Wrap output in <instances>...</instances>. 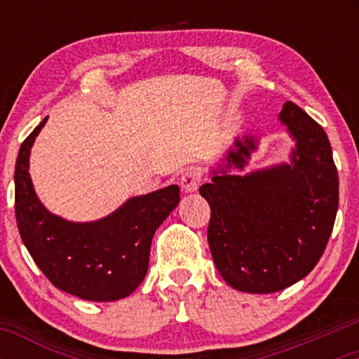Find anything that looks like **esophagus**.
Masks as SVG:
<instances>
[{
    "label": "esophagus",
    "instance_id": "esophagus-1",
    "mask_svg": "<svg viewBox=\"0 0 359 359\" xmlns=\"http://www.w3.org/2000/svg\"><path fill=\"white\" fill-rule=\"evenodd\" d=\"M201 183V173L196 168H189L186 170L183 176H181V189L184 193H194L198 191Z\"/></svg>",
    "mask_w": 359,
    "mask_h": 359
}]
</instances>
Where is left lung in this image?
I'll use <instances>...</instances> for the list:
<instances>
[{
	"instance_id": "obj_1",
	"label": "left lung",
	"mask_w": 359,
	"mask_h": 359,
	"mask_svg": "<svg viewBox=\"0 0 359 359\" xmlns=\"http://www.w3.org/2000/svg\"><path fill=\"white\" fill-rule=\"evenodd\" d=\"M279 121L296 142L289 163L245 175L258 139H235L212 181L199 188L210 205L208 242L233 289L271 294L301 281L325 252L338 210V173L325 130L284 102Z\"/></svg>"
}]
</instances>
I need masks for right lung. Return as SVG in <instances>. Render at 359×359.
<instances>
[{
    "label": "right lung",
    "instance_id": "1",
    "mask_svg": "<svg viewBox=\"0 0 359 359\" xmlns=\"http://www.w3.org/2000/svg\"><path fill=\"white\" fill-rule=\"evenodd\" d=\"M46 117L19 149L14 170V210L27 252L60 291L93 302L130 296L149 269L151 238L180 203L176 184L127 199L93 222L52 214L34 191L29 156Z\"/></svg>",
    "mask_w": 359,
    "mask_h": 359
}]
</instances>
